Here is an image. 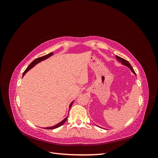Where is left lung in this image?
I'll return each instance as SVG.
<instances>
[{
  "instance_id": "left-lung-1",
  "label": "left lung",
  "mask_w": 158,
  "mask_h": 158,
  "mask_svg": "<svg viewBox=\"0 0 158 158\" xmlns=\"http://www.w3.org/2000/svg\"><path fill=\"white\" fill-rule=\"evenodd\" d=\"M116 58H117V59L119 62H120V63H121L123 65H125V66H127V67H128L129 69H130L131 70V71L132 72V73L136 75V73H135V70H134V69H133V68L132 67V66L131 65V64L128 63V61H127V60H125V59H124L121 58V57L118 56H117V55L116 56Z\"/></svg>"
}]
</instances>
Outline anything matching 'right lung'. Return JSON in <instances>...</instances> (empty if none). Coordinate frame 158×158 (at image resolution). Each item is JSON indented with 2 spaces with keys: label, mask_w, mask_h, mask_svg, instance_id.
<instances>
[{
  "label": "right lung",
  "mask_w": 158,
  "mask_h": 158,
  "mask_svg": "<svg viewBox=\"0 0 158 158\" xmlns=\"http://www.w3.org/2000/svg\"><path fill=\"white\" fill-rule=\"evenodd\" d=\"M52 54H53V52H50V53H49V54H47V55H45V56H41V57H39V58H37V59H35L34 60H33V62H31V63H30V64L27 66V68L25 70V71L23 72V76L25 75V74L27 73V72L29 70H30L31 68H33V66H34L36 64H37V63H39L40 62H41V60H45V59H47V58H49V56H51V55H52ZM73 102H72L71 103H70V107H69V108H70V107L73 106ZM67 118H68V117H66L64 120H63L60 123H58L57 124V125H55V126H53V127H46V128H45V129H55V128H58V127H60L61 125H63V124L66 122V121L67 120Z\"/></svg>",
  "instance_id": "1"
}]
</instances>
